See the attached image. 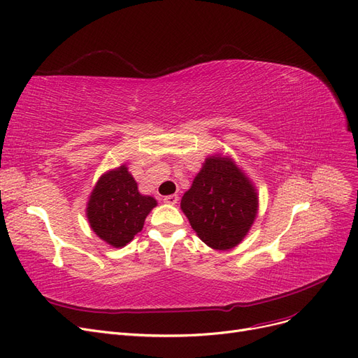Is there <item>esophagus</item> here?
<instances>
[{
	"label": "esophagus",
	"mask_w": 358,
	"mask_h": 358,
	"mask_svg": "<svg viewBox=\"0 0 358 358\" xmlns=\"http://www.w3.org/2000/svg\"><path fill=\"white\" fill-rule=\"evenodd\" d=\"M178 199H179L178 195H166L163 201H164L166 204H176Z\"/></svg>",
	"instance_id": "esophagus-1"
}]
</instances>
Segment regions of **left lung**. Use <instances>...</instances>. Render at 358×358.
Segmentation results:
<instances>
[{"mask_svg":"<svg viewBox=\"0 0 358 358\" xmlns=\"http://www.w3.org/2000/svg\"><path fill=\"white\" fill-rule=\"evenodd\" d=\"M251 182L229 159L208 157L180 207L203 242L214 250L238 245L257 214Z\"/></svg>","mask_w":358,"mask_h":358,"instance_id":"obj_1","label":"left lung"}]
</instances>
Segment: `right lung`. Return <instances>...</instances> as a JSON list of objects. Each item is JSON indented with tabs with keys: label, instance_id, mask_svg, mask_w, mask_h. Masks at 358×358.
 Instances as JSON below:
<instances>
[{
	"label": "right lung",
	"instance_id": "obj_1",
	"mask_svg": "<svg viewBox=\"0 0 358 358\" xmlns=\"http://www.w3.org/2000/svg\"><path fill=\"white\" fill-rule=\"evenodd\" d=\"M152 196L141 195L126 166L99 178L88 203L92 231L107 244L120 248L142 231L147 214L155 207Z\"/></svg>",
	"mask_w": 358,
	"mask_h": 358
}]
</instances>
